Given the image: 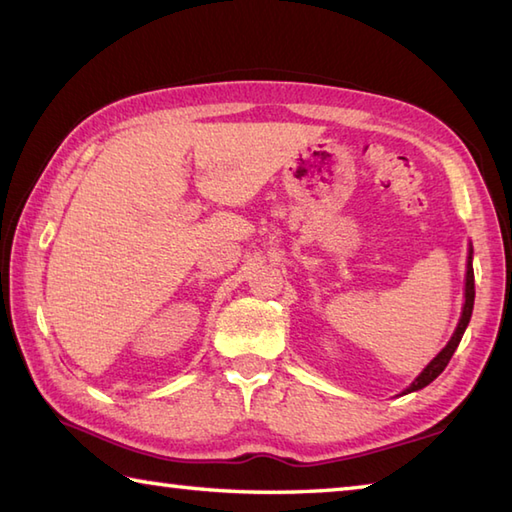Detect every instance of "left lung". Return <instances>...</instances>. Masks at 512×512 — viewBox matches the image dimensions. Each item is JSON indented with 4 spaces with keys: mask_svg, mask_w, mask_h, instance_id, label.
<instances>
[{
    "mask_svg": "<svg viewBox=\"0 0 512 512\" xmlns=\"http://www.w3.org/2000/svg\"><path fill=\"white\" fill-rule=\"evenodd\" d=\"M471 255H473V250L469 253V264H466V292H464L466 301H464V310H462V317H460V323H458V330H455V334L451 336V341L447 343V347H444V350L436 358H433V361L427 367H424V372L416 380H413L411 387L407 389V394H409V391H418L422 387H427L431 380H436L444 372V367L449 365L453 352L458 350L466 325H469V321H471L473 301H475V275H473V257Z\"/></svg>",
    "mask_w": 512,
    "mask_h": 512,
    "instance_id": "left-lung-1",
    "label": "left lung"
}]
</instances>
